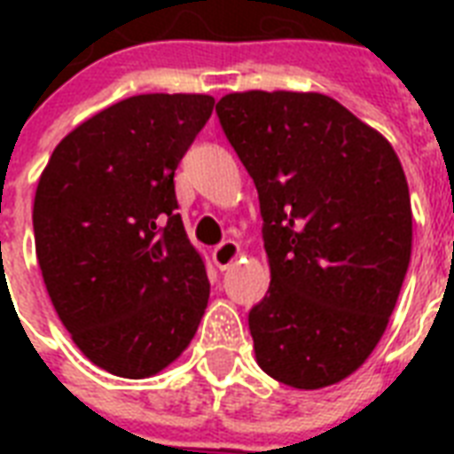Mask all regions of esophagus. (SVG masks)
I'll return each mask as SVG.
<instances>
[{"label":"esophagus","mask_w":454,"mask_h":454,"mask_svg":"<svg viewBox=\"0 0 454 454\" xmlns=\"http://www.w3.org/2000/svg\"><path fill=\"white\" fill-rule=\"evenodd\" d=\"M238 256H240V247H238V242L226 240V242H221L219 247H214L212 262L219 270H226L231 263L238 262Z\"/></svg>","instance_id":"1"}]
</instances>
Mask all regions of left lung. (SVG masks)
Masks as SVG:
<instances>
[{"label":"left lung","instance_id":"left-lung-1","mask_svg":"<svg viewBox=\"0 0 454 454\" xmlns=\"http://www.w3.org/2000/svg\"><path fill=\"white\" fill-rule=\"evenodd\" d=\"M216 115L262 207L270 287L249 310L256 363L287 387L337 384L374 351L408 273L401 160L325 94H228Z\"/></svg>","mask_w":454,"mask_h":454}]
</instances>
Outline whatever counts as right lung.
Segmentation results:
<instances>
[{
  "label": "right lung",
  "mask_w": 454,
  "mask_h": 454,
  "mask_svg": "<svg viewBox=\"0 0 454 454\" xmlns=\"http://www.w3.org/2000/svg\"><path fill=\"white\" fill-rule=\"evenodd\" d=\"M207 94H141L74 127L42 171L35 247L60 323L94 365L145 380L174 363L209 299L174 171L212 115Z\"/></svg>",
  "instance_id": "1"
}]
</instances>
